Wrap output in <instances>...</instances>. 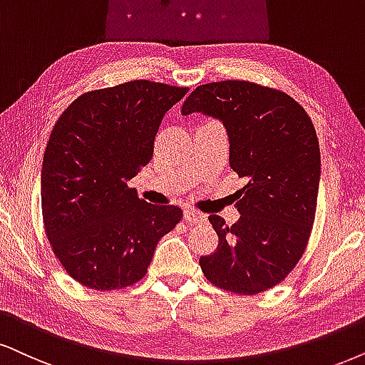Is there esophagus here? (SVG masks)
<instances>
[{
  "label": "esophagus",
  "mask_w": 365,
  "mask_h": 365,
  "mask_svg": "<svg viewBox=\"0 0 365 365\" xmlns=\"http://www.w3.org/2000/svg\"><path fill=\"white\" fill-rule=\"evenodd\" d=\"M183 219H185L187 222H190V224H200V222H204V220H205V215L202 214V212H198V210L188 209V210L183 212Z\"/></svg>",
  "instance_id": "obj_1"
}]
</instances>
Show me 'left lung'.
<instances>
[{
	"instance_id": "left-lung-1",
	"label": "left lung",
	"mask_w": 365,
	"mask_h": 365,
	"mask_svg": "<svg viewBox=\"0 0 365 365\" xmlns=\"http://www.w3.org/2000/svg\"><path fill=\"white\" fill-rule=\"evenodd\" d=\"M224 123L229 165L246 185L234 193L239 220L209 215L217 249L200 257L205 278L236 294L279 284L302 259L315 222L320 146L307 110L286 92L249 81L198 86L182 114Z\"/></svg>"
}]
</instances>
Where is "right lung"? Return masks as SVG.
Masks as SVG:
<instances>
[{"mask_svg":"<svg viewBox=\"0 0 365 365\" xmlns=\"http://www.w3.org/2000/svg\"><path fill=\"white\" fill-rule=\"evenodd\" d=\"M188 92L151 81L89 91L60 114L41 168L45 234L63 269L98 292L145 278L156 244L182 219L128 185L153 158L165 113Z\"/></svg>","mask_w":365,"mask_h":365,"instance_id":"add662e5","label":"right lung"}]
</instances>
